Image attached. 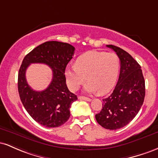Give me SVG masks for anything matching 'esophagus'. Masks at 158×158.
Instances as JSON below:
<instances>
[{"instance_id":"esophagus-1","label":"esophagus","mask_w":158,"mask_h":158,"mask_svg":"<svg viewBox=\"0 0 158 158\" xmlns=\"http://www.w3.org/2000/svg\"><path fill=\"white\" fill-rule=\"evenodd\" d=\"M79 99H81V100H85V101H88V102H90V101H91V99H90V98L88 97H79Z\"/></svg>"}]
</instances>
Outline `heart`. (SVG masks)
Listing matches in <instances>:
<instances>
[{"instance_id":"heart-1","label":"heart","mask_w":158,"mask_h":158,"mask_svg":"<svg viewBox=\"0 0 158 158\" xmlns=\"http://www.w3.org/2000/svg\"><path fill=\"white\" fill-rule=\"evenodd\" d=\"M120 62L112 52L90 51L78 57L76 64L67 67L65 77L69 89L76 91L85 81L88 93L104 94L109 92L117 81Z\"/></svg>"}]
</instances>
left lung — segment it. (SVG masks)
<instances>
[{"label":"left lung","instance_id":"obj_1","mask_svg":"<svg viewBox=\"0 0 158 158\" xmlns=\"http://www.w3.org/2000/svg\"><path fill=\"white\" fill-rule=\"evenodd\" d=\"M120 60L118 81L109 97L103 99L102 108L95 117L106 129L117 130L128 125L135 117L145 97V80L141 67L132 56L114 45H106Z\"/></svg>","mask_w":158,"mask_h":158}]
</instances>
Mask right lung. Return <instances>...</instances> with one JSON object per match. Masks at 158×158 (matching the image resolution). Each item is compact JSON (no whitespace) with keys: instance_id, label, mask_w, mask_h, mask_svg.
I'll use <instances>...</instances> for the list:
<instances>
[{"instance_id":"1","label":"right lung","mask_w":158,"mask_h":158,"mask_svg":"<svg viewBox=\"0 0 158 158\" xmlns=\"http://www.w3.org/2000/svg\"><path fill=\"white\" fill-rule=\"evenodd\" d=\"M75 48L68 43L47 41L25 56L19 69L18 89L23 107L34 120L47 128L59 127L68 120L70 108L77 95L68 90L64 72ZM41 63L52 69L51 84L42 92L32 90L27 84L26 70L30 64Z\"/></svg>"}]
</instances>
